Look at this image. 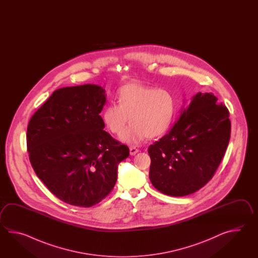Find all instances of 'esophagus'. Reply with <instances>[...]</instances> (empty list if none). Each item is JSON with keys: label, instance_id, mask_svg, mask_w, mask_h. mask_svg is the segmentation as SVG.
I'll list each match as a JSON object with an SVG mask.
<instances>
[{"label": "esophagus", "instance_id": "obj_1", "mask_svg": "<svg viewBox=\"0 0 258 258\" xmlns=\"http://www.w3.org/2000/svg\"><path fill=\"white\" fill-rule=\"evenodd\" d=\"M129 150H130V155L131 156H135L138 152V149L137 148H135V147H130Z\"/></svg>", "mask_w": 258, "mask_h": 258}]
</instances>
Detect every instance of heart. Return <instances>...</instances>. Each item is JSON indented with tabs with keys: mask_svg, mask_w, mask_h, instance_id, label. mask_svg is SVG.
Instances as JSON below:
<instances>
[{
	"mask_svg": "<svg viewBox=\"0 0 258 258\" xmlns=\"http://www.w3.org/2000/svg\"><path fill=\"white\" fill-rule=\"evenodd\" d=\"M118 104L109 103L102 112L105 126L119 135L122 142L137 145L146 137L155 138L170 128L175 113V99L170 91L140 83H129L117 94Z\"/></svg>",
	"mask_w": 258,
	"mask_h": 258,
	"instance_id": "heart-1",
	"label": "heart"
}]
</instances>
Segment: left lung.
<instances>
[{
    "label": "left lung",
    "instance_id": "obj_1",
    "mask_svg": "<svg viewBox=\"0 0 258 258\" xmlns=\"http://www.w3.org/2000/svg\"><path fill=\"white\" fill-rule=\"evenodd\" d=\"M229 117L213 94L195 95L170 131L148 147L153 186L167 196L184 197L207 184L230 141Z\"/></svg>",
    "mask_w": 258,
    "mask_h": 258
}]
</instances>
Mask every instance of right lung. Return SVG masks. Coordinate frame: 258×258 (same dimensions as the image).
<instances>
[{"mask_svg":"<svg viewBox=\"0 0 258 258\" xmlns=\"http://www.w3.org/2000/svg\"><path fill=\"white\" fill-rule=\"evenodd\" d=\"M105 89L97 85L55 90L28 122L27 146L37 176L61 201L90 208L117 181L129 148L104 131Z\"/></svg>","mask_w":258,"mask_h":258,"instance_id":"right-lung-1","label":"right lung"}]
</instances>
